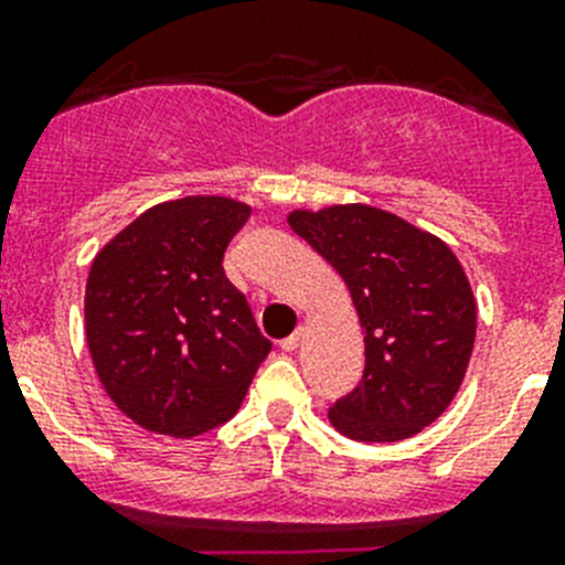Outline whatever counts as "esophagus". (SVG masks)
Listing matches in <instances>:
<instances>
[{
    "label": "esophagus",
    "mask_w": 565,
    "mask_h": 565,
    "mask_svg": "<svg viewBox=\"0 0 565 565\" xmlns=\"http://www.w3.org/2000/svg\"><path fill=\"white\" fill-rule=\"evenodd\" d=\"M302 339H306V328H297V331H294L291 337H286V339H282V342H279V348H282V351H297Z\"/></svg>",
    "instance_id": "1"
}]
</instances>
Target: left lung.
<instances>
[{
	"label": "left lung",
	"instance_id": "obj_1",
	"mask_svg": "<svg viewBox=\"0 0 565 565\" xmlns=\"http://www.w3.org/2000/svg\"><path fill=\"white\" fill-rule=\"evenodd\" d=\"M288 226L342 277L364 331V373L328 418L356 441H402L436 422L467 373L476 297L452 248L367 203L294 209Z\"/></svg>",
	"mask_w": 565,
	"mask_h": 565
}]
</instances>
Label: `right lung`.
I'll return each mask as SVG.
<instances>
[{"mask_svg":"<svg viewBox=\"0 0 565 565\" xmlns=\"http://www.w3.org/2000/svg\"><path fill=\"white\" fill-rule=\"evenodd\" d=\"M248 214L223 194L158 203L89 266V356L115 407L143 430L194 438L228 422L271 351L223 271Z\"/></svg>","mask_w":565,"mask_h":565,"instance_id":"right-lung-1","label":"right lung"}]
</instances>
